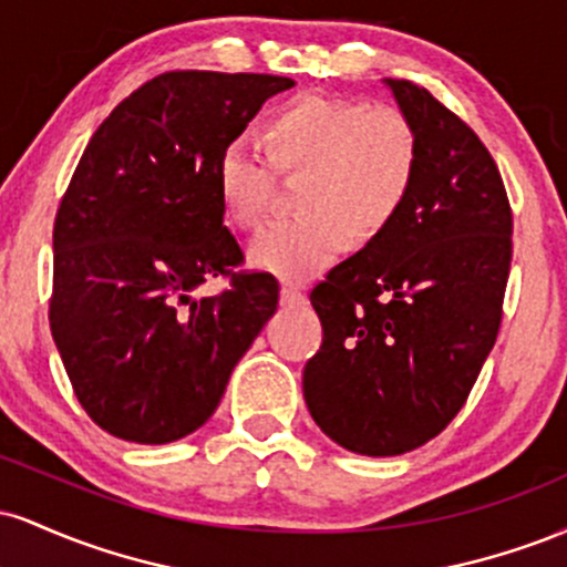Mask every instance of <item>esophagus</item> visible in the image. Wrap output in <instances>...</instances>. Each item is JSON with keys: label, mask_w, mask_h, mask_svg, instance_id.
Returning <instances> with one entry per match:
<instances>
[{"label": "esophagus", "mask_w": 567, "mask_h": 567, "mask_svg": "<svg viewBox=\"0 0 567 567\" xmlns=\"http://www.w3.org/2000/svg\"><path fill=\"white\" fill-rule=\"evenodd\" d=\"M279 301H282V306H301L306 301V296L301 290L292 288V285H282V290H279Z\"/></svg>", "instance_id": "obj_1"}]
</instances>
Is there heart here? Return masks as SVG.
Segmentation results:
<instances>
[{
	"label": "heart",
	"instance_id": "b5f03b06",
	"mask_svg": "<svg viewBox=\"0 0 567 567\" xmlns=\"http://www.w3.org/2000/svg\"><path fill=\"white\" fill-rule=\"evenodd\" d=\"M266 159L247 141L220 152L218 197L239 229H258L269 210L275 175L298 173L296 216L258 234L247 258L282 279L324 269L343 237L373 243L396 218L419 171V146L405 120L389 109L306 93L264 125Z\"/></svg>",
	"mask_w": 567,
	"mask_h": 567
}]
</instances>
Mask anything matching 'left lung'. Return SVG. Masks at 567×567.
I'll list each match as a JSON object with an SVG mask.
<instances>
[{"label":"left lung","instance_id":"left-lung-1","mask_svg":"<svg viewBox=\"0 0 567 567\" xmlns=\"http://www.w3.org/2000/svg\"><path fill=\"white\" fill-rule=\"evenodd\" d=\"M419 146L392 224L311 290L322 347L303 400L360 455L415 451L464 408L496 343L512 264V210L483 141L405 80H383Z\"/></svg>","mask_w":567,"mask_h":567}]
</instances>
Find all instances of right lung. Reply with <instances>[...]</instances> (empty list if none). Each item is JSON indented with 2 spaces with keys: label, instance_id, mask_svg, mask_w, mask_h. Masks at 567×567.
<instances>
[{
  "label": "right lung",
  "instance_id": "1",
  "mask_svg": "<svg viewBox=\"0 0 567 567\" xmlns=\"http://www.w3.org/2000/svg\"><path fill=\"white\" fill-rule=\"evenodd\" d=\"M288 76L167 71L125 97L84 148L53 229L50 328L97 426L165 445L216 413L234 365L277 311L271 275L224 226L218 157Z\"/></svg>",
  "mask_w": 567,
  "mask_h": 567
}]
</instances>
